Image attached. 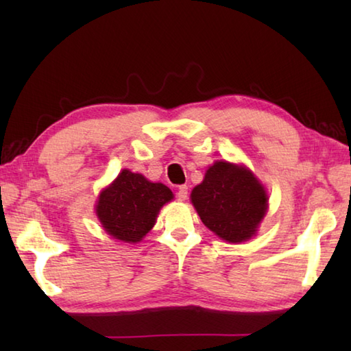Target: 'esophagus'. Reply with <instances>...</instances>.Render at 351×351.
<instances>
[{"label":"esophagus","mask_w":351,"mask_h":351,"mask_svg":"<svg viewBox=\"0 0 351 351\" xmlns=\"http://www.w3.org/2000/svg\"><path fill=\"white\" fill-rule=\"evenodd\" d=\"M176 197H178V200H185L189 197V187H187V185H180V187H178Z\"/></svg>","instance_id":"34e87169"}]
</instances>
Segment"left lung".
<instances>
[{
	"mask_svg": "<svg viewBox=\"0 0 351 351\" xmlns=\"http://www.w3.org/2000/svg\"><path fill=\"white\" fill-rule=\"evenodd\" d=\"M191 202L208 229L229 243H241L256 232L267 211V193L245 167L217 161L193 189Z\"/></svg>",
	"mask_w": 351,
	"mask_h": 351,
	"instance_id": "obj_1",
	"label": "left lung"
}]
</instances>
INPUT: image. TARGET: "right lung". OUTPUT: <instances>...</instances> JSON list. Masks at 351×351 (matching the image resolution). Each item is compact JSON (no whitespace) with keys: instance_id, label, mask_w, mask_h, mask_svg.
<instances>
[{"instance_id":"obj_1","label":"right lung","mask_w":351,"mask_h":351,"mask_svg":"<svg viewBox=\"0 0 351 351\" xmlns=\"http://www.w3.org/2000/svg\"><path fill=\"white\" fill-rule=\"evenodd\" d=\"M171 199L173 195L164 184L122 170L116 181L101 193L96 214L104 229L116 240L137 243L155 225L160 208Z\"/></svg>"}]
</instances>
